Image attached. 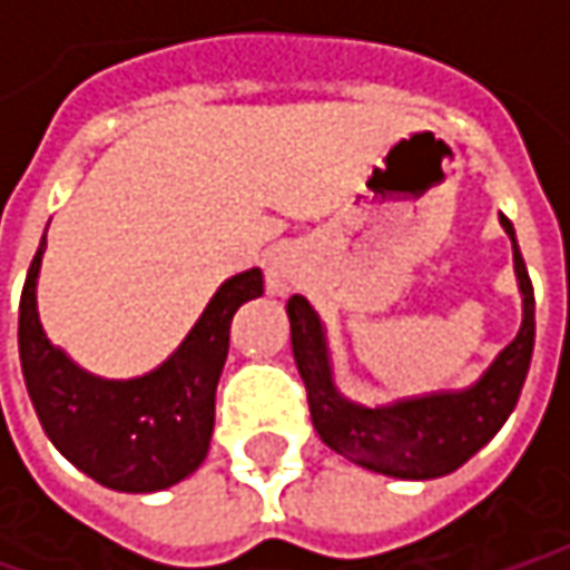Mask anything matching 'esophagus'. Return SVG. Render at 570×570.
I'll list each match as a JSON object with an SVG mask.
<instances>
[{
	"mask_svg": "<svg viewBox=\"0 0 570 570\" xmlns=\"http://www.w3.org/2000/svg\"><path fill=\"white\" fill-rule=\"evenodd\" d=\"M265 281L267 293H274V296H286V293L296 289V284H299V265H296V258L286 248H274L271 252L265 267Z\"/></svg>",
	"mask_w": 570,
	"mask_h": 570,
	"instance_id": "esophagus-1",
	"label": "esophagus"
}]
</instances>
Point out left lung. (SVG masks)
Listing matches in <instances>:
<instances>
[{
  "instance_id": "8db88e82",
  "label": "left lung",
  "mask_w": 570,
  "mask_h": 570,
  "mask_svg": "<svg viewBox=\"0 0 570 570\" xmlns=\"http://www.w3.org/2000/svg\"><path fill=\"white\" fill-rule=\"evenodd\" d=\"M514 248V274L523 296L518 337L501 350L476 382L461 391H435L384 406H363L337 394L331 379L327 341L315 308L303 296L286 303L293 360L303 375L312 425L322 442L346 461L397 480H435L454 473L482 444L492 442L511 416L533 356V284L520 258L514 226L499 217Z\"/></svg>"
}]
</instances>
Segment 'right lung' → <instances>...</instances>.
<instances>
[{
	"mask_svg": "<svg viewBox=\"0 0 570 570\" xmlns=\"http://www.w3.org/2000/svg\"><path fill=\"white\" fill-rule=\"evenodd\" d=\"M47 233L18 308V353L37 420L59 454L116 492H160L195 473L210 448L214 394L236 308L265 293L258 267L229 277L167 363L128 382L97 379L50 344L37 315Z\"/></svg>",
	"mask_w": 570,
	"mask_h": 570,
	"instance_id": "right-lung-1",
	"label": "right lung"
}]
</instances>
